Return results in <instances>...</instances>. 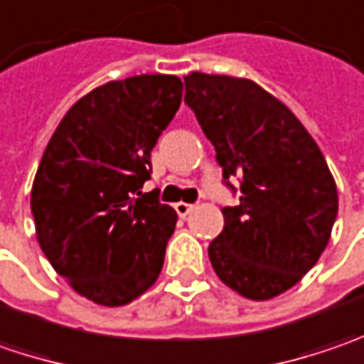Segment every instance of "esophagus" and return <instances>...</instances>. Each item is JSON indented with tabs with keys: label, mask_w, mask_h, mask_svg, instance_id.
<instances>
[{
	"label": "esophagus",
	"mask_w": 364,
	"mask_h": 364,
	"mask_svg": "<svg viewBox=\"0 0 364 364\" xmlns=\"http://www.w3.org/2000/svg\"><path fill=\"white\" fill-rule=\"evenodd\" d=\"M193 208H196V205H191V203H185V201H179V203H175V210H177V213H179L181 218H185L187 213L193 212Z\"/></svg>",
	"instance_id": "obj_1"
}]
</instances>
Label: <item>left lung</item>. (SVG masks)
Segmentation results:
<instances>
[{
    "label": "left lung",
    "instance_id": "obj_1",
    "mask_svg": "<svg viewBox=\"0 0 364 364\" xmlns=\"http://www.w3.org/2000/svg\"><path fill=\"white\" fill-rule=\"evenodd\" d=\"M185 103L226 185L242 179L240 203L222 210L224 230L208 248L213 271L246 299H273L301 281L330 240L338 191L324 154L291 109L250 79L189 73Z\"/></svg>",
    "mask_w": 364,
    "mask_h": 364
}]
</instances>
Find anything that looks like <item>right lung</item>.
Here are the masks:
<instances>
[{"label":"right lung","instance_id":"1","mask_svg":"<svg viewBox=\"0 0 364 364\" xmlns=\"http://www.w3.org/2000/svg\"><path fill=\"white\" fill-rule=\"evenodd\" d=\"M181 95L175 75L109 81L73 105L42 154L30 196L38 245L93 304L126 306L161 275L177 212L140 189Z\"/></svg>","mask_w":364,"mask_h":364}]
</instances>
